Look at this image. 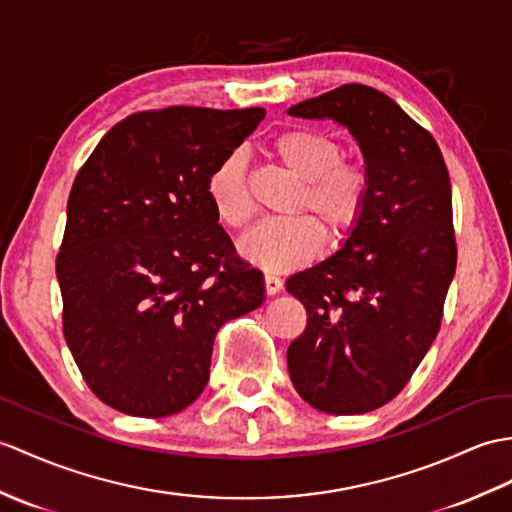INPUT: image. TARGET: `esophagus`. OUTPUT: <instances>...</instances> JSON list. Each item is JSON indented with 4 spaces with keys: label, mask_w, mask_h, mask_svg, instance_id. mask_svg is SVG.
Masks as SVG:
<instances>
[{
    "label": "esophagus",
    "mask_w": 512,
    "mask_h": 512,
    "mask_svg": "<svg viewBox=\"0 0 512 512\" xmlns=\"http://www.w3.org/2000/svg\"><path fill=\"white\" fill-rule=\"evenodd\" d=\"M264 285H266V294H277L279 290H281V285H283V281L277 277V275H270V272H266V277H264Z\"/></svg>",
    "instance_id": "obj_1"
}]
</instances>
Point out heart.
Listing matches in <instances>:
<instances>
[{
    "mask_svg": "<svg viewBox=\"0 0 512 512\" xmlns=\"http://www.w3.org/2000/svg\"><path fill=\"white\" fill-rule=\"evenodd\" d=\"M270 152L285 170L299 178V189L290 202V211L296 216L259 224L242 240L240 253L266 272H285L318 255L323 231L317 219L331 237L349 233L360 222L371 198L373 178L364 161L340 157L338 137L318 128L283 130L270 141ZM207 196L224 227L242 231L251 224L253 202L246 183V163L240 154H231L211 172Z\"/></svg>",
    "mask_w": 512,
    "mask_h": 512,
    "instance_id": "b5f03b06",
    "label": "heart"
}]
</instances>
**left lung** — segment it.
<instances>
[{
    "instance_id": "obj_1",
    "label": "left lung",
    "mask_w": 512,
    "mask_h": 512,
    "mask_svg": "<svg viewBox=\"0 0 512 512\" xmlns=\"http://www.w3.org/2000/svg\"><path fill=\"white\" fill-rule=\"evenodd\" d=\"M288 113L347 126L371 170L349 240L285 283L307 312L288 347L296 392L320 412L364 414L399 395L441 329L458 257L449 172L434 137L373 87L342 85Z\"/></svg>"
}]
</instances>
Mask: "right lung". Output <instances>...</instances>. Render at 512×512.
<instances>
[{
  "label": "right lung",
  "mask_w": 512,
  "mask_h": 512,
  "mask_svg": "<svg viewBox=\"0 0 512 512\" xmlns=\"http://www.w3.org/2000/svg\"><path fill=\"white\" fill-rule=\"evenodd\" d=\"M264 115L133 113L80 168L56 277L67 347L106 406L144 419L185 410L209 382L218 329L264 303V275L237 257L207 196Z\"/></svg>",
  "instance_id": "right-lung-1"
}]
</instances>
